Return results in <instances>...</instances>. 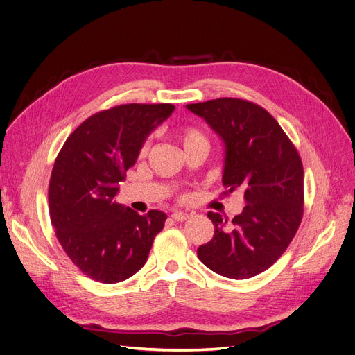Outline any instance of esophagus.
<instances>
[{"label": "esophagus", "instance_id": "34e87169", "mask_svg": "<svg viewBox=\"0 0 355 355\" xmlns=\"http://www.w3.org/2000/svg\"><path fill=\"white\" fill-rule=\"evenodd\" d=\"M189 218V214L185 211H173L171 213V219L176 220V222H184Z\"/></svg>", "mask_w": 355, "mask_h": 355}]
</instances>
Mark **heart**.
Returning <instances> with one entry per match:
<instances>
[{"mask_svg":"<svg viewBox=\"0 0 355 355\" xmlns=\"http://www.w3.org/2000/svg\"><path fill=\"white\" fill-rule=\"evenodd\" d=\"M175 133H176V137L179 139V142L184 145L185 151L196 145H207L206 136H204V133L200 130V128H197L194 125H182V127L176 128ZM148 149H149V141L144 142L139 154L146 155Z\"/></svg>","mask_w":355,"mask_h":355,"instance_id":"heart-1","label":"heart"}]
</instances>
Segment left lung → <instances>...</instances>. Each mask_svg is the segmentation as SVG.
<instances>
[{
	"label": "left lung",
	"instance_id": "8db88e82",
	"mask_svg": "<svg viewBox=\"0 0 355 355\" xmlns=\"http://www.w3.org/2000/svg\"><path fill=\"white\" fill-rule=\"evenodd\" d=\"M225 144V194L244 191L245 206L231 223L209 211L214 235L198 259L219 275L244 280L268 270L293 240L304 214V167L275 118L244 99L187 105Z\"/></svg>",
	"mask_w": 355,
	"mask_h": 355
}]
</instances>
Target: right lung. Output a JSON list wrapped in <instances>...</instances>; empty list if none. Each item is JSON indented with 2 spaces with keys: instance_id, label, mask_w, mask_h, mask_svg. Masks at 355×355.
Returning a JSON list of instances; mask_svg holds the SVG:
<instances>
[{
  "instance_id": "add662e5",
  "label": "right lung",
  "mask_w": 355,
  "mask_h": 355,
  "mask_svg": "<svg viewBox=\"0 0 355 355\" xmlns=\"http://www.w3.org/2000/svg\"><path fill=\"white\" fill-rule=\"evenodd\" d=\"M171 103H128L89 116L69 135L53 166L49 210L56 237L81 272L120 283L145 265L167 214L145 216L115 201L118 185Z\"/></svg>"
}]
</instances>
